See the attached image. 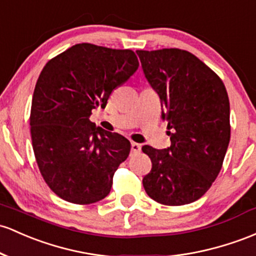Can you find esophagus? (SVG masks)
Here are the masks:
<instances>
[{
    "label": "esophagus",
    "instance_id": "34e87169",
    "mask_svg": "<svg viewBox=\"0 0 256 256\" xmlns=\"http://www.w3.org/2000/svg\"><path fill=\"white\" fill-rule=\"evenodd\" d=\"M141 144L140 143H136V142H132L131 143V150H132V153H140L141 152Z\"/></svg>",
    "mask_w": 256,
    "mask_h": 256
}]
</instances>
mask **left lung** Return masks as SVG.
<instances>
[{"label": "left lung", "instance_id": "8db88e82", "mask_svg": "<svg viewBox=\"0 0 256 256\" xmlns=\"http://www.w3.org/2000/svg\"><path fill=\"white\" fill-rule=\"evenodd\" d=\"M162 103L171 146H143L152 170L143 187L164 206H184L206 194L218 178L231 136L230 100L221 78L187 50H136Z\"/></svg>", "mask_w": 256, "mask_h": 256}]
</instances>
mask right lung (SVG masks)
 Masks as SVG:
<instances>
[{
  "label": "right lung",
  "instance_id": "1",
  "mask_svg": "<svg viewBox=\"0 0 256 256\" xmlns=\"http://www.w3.org/2000/svg\"><path fill=\"white\" fill-rule=\"evenodd\" d=\"M138 69L131 50L78 44L50 60L34 91L32 148L46 184L64 200L91 204L110 192L130 141L90 120Z\"/></svg>",
  "mask_w": 256,
  "mask_h": 256
}]
</instances>
